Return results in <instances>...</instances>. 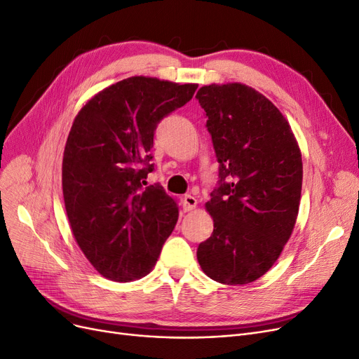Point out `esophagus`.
Returning a JSON list of instances; mask_svg holds the SVG:
<instances>
[{"mask_svg":"<svg viewBox=\"0 0 359 359\" xmlns=\"http://www.w3.org/2000/svg\"><path fill=\"white\" fill-rule=\"evenodd\" d=\"M182 204H183L184 211H192L196 207V200L192 195H184L182 198Z\"/></svg>","mask_w":359,"mask_h":359,"instance_id":"34e87169","label":"esophagus"}]
</instances>
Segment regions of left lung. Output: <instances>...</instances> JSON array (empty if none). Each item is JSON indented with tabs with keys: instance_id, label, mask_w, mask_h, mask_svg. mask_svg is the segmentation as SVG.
Returning a JSON list of instances; mask_svg holds the SVG:
<instances>
[{
	"instance_id": "8db88e82",
	"label": "left lung",
	"mask_w": 359,
	"mask_h": 359,
	"mask_svg": "<svg viewBox=\"0 0 359 359\" xmlns=\"http://www.w3.org/2000/svg\"><path fill=\"white\" fill-rule=\"evenodd\" d=\"M196 99L220 164V187L205 203L215 229L196 259L211 280L250 284L273 266L293 233L302 152L285 116L253 87L210 84Z\"/></svg>"
}]
</instances>
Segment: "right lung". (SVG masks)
I'll return each instance as SVG.
<instances>
[{
	"mask_svg": "<svg viewBox=\"0 0 359 359\" xmlns=\"http://www.w3.org/2000/svg\"><path fill=\"white\" fill-rule=\"evenodd\" d=\"M198 84L130 76L96 93L75 116L62 163L66 215L75 241L100 275L116 283L148 275L179 219L154 171V131L188 103Z\"/></svg>",
	"mask_w": 359,
	"mask_h": 359,
	"instance_id": "right-lung-1",
	"label": "right lung"
}]
</instances>
